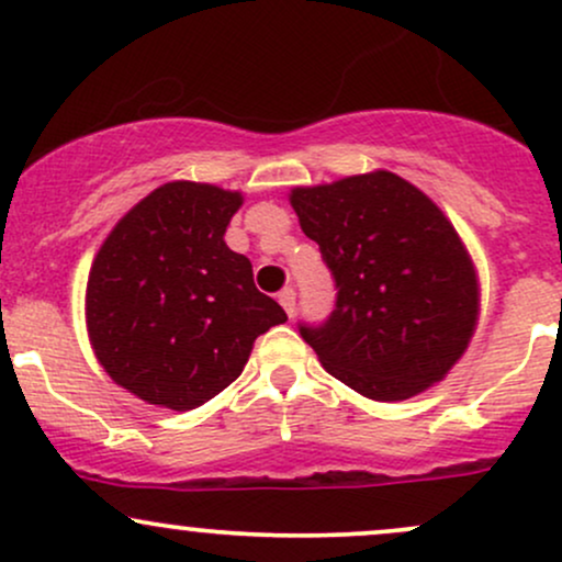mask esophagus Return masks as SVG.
Returning a JSON list of instances; mask_svg holds the SVG:
<instances>
[{
  "label": "esophagus",
  "mask_w": 562,
  "mask_h": 562,
  "mask_svg": "<svg viewBox=\"0 0 562 562\" xmlns=\"http://www.w3.org/2000/svg\"><path fill=\"white\" fill-rule=\"evenodd\" d=\"M280 303H282V308H285L288 317H293V314H295V290H293V288L282 290V293H280Z\"/></svg>",
  "instance_id": "obj_1"
}]
</instances>
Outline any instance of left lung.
Listing matches in <instances>:
<instances>
[{"mask_svg":"<svg viewBox=\"0 0 562 562\" xmlns=\"http://www.w3.org/2000/svg\"><path fill=\"white\" fill-rule=\"evenodd\" d=\"M290 205L338 288L325 325H301L322 367L375 402H404L447 378L479 325L481 288L434 200L378 169L293 187Z\"/></svg>","mask_w":562,"mask_h":562,"instance_id":"left-lung-1","label":"left lung"}]
</instances>
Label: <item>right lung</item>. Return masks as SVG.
<instances>
[{
    "label": "right lung",
    "instance_id": "add662e5",
    "mask_svg": "<svg viewBox=\"0 0 562 562\" xmlns=\"http://www.w3.org/2000/svg\"><path fill=\"white\" fill-rule=\"evenodd\" d=\"M243 195L216 184H160L97 250L87 330L97 362L147 404L187 412L243 372L256 338L288 322L254 285L224 232Z\"/></svg>",
    "mask_w": 562,
    "mask_h": 562
}]
</instances>
